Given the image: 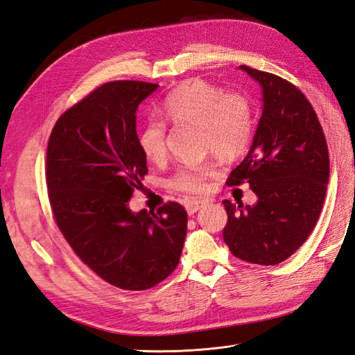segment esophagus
I'll use <instances>...</instances> for the list:
<instances>
[{
	"label": "esophagus",
	"instance_id": "34e87169",
	"mask_svg": "<svg viewBox=\"0 0 355 355\" xmlns=\"http://www.w3.org/2000/svg\"><path fill=\"white\" fill-rule=\"evenodd\" d=\"M206 204H207V200H189V201H187V211H188V214H194L202 206H206Z\"/></svg>",
	"mask_w": 355,
	"mask_h": 355
}]
</instances>
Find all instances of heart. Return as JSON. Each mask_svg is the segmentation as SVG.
Instances as JSON below:
<instances>
[{
  "instance_id": "heart-1",
  "label": "heart",
  "mask_w": 355,
  "mask_h": 355,
  "mask_svg": "<svg viewBox=\"0 0 355 355\" xmlns=\"http://www.w3.org/2000/svg\"><path fill=\"white\" fill-rule=\"evenodd\" d=\"M161 120L151 118L139 133V146L144 155L159 163L167 153L166 124H194L202 130V144L220 157L234 158L244 153L252 137V110L240 93H227L202 80H189L170 92L158 106ZM211 163L182 166L170 185L184 192H202L207 180L216 175Z\"/></svg>"
}]
</instances>
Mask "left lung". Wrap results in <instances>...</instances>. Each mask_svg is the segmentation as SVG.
<instances>
[{"label":"left lung","instance_id":"1","mask_svg":"<svg viewBox=\"0 0 355 355\" xmlns=\"http://www.w3.org/2000/svg\"><path fill=\"white\" fill-rule=\"evenodd\" d=\"M262 87V115L253 144L228 185L247 182L253 206L223 201V241L239 259L277 265L313 232L329 182V151L317 114L296 85L278 75L240 67Z\"/></svg>","mask_w":355,"mask_h":355}]
</instances>
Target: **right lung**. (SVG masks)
I'll return each mask as SVG.
<instances>
[{"mask_svg": "<svg viewBox=\"0 0 355 355\" xmlns=\"http://www.w3.org/2000/svg\"><path fill=\"white\" fill-rule=\"evenodd\" d=\"M158 89L144 81H111L60 115L46 161L49 200L72 250L102 280L146 290L179 263L188 214L170 201L157 213L132 211L146 157L136 133L137 106Z\"/></svg>", "mask_w": 355, "mask_h": 355, "instance_id": "1", "label": "right lung"}]
</instances>
